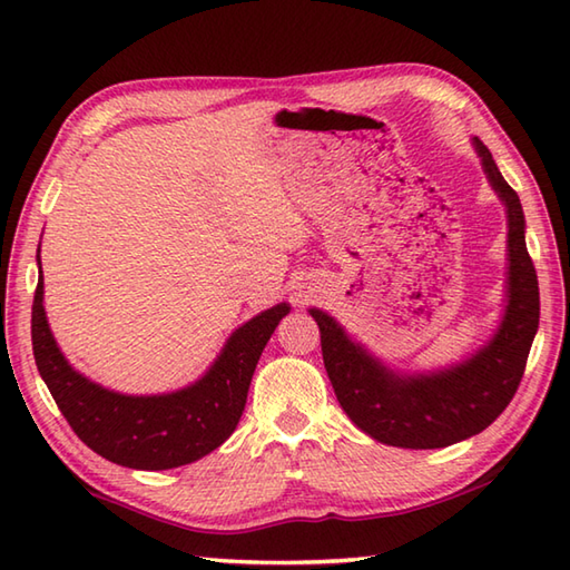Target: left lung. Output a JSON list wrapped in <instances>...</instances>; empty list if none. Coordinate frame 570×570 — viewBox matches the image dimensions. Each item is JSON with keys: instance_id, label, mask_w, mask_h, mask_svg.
<instances>
[{"instance_id": "left-lung-1", "label": "left lung", "mask_w": 570, "mask_h": 570, "mask_svg": "<svg viewBox=\"0 0 570 570\" xmlns=\"http://www.w3.org/2000/svg\"><path fill=\"white\" fill-rule=\"evenodd\" d=\"M472 144L510 220V304L498 335L463 365L399 377L350 341L328 313L311 308L337 402L357 429L386 445L445 448L485 431L512 402L539 328V282L527 252L522 203L485 144L478 137Z\"/></svg>"}]
</instances>
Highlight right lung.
I'll return each instance as SVG.
<instances>
[{"label": "right lung", "instance_id": "add662e5", "mask_svg": "<svg viewBox=\"0 0 570 570\" xmlns=\"http://www.w3.org/2000/svg\"><path fill=\"white\" fill-rule=\"evenodd\" d=\"M286 313V304L259 313L233 333L203 380L161 396L117 394L72 370L48 328L41 276L31 306V343L48 392L85 445L117 465L168 470L208 455L229 439L245 411L262 350Z\"/></svg>", "mask_w": 570, "mask_h": 570}]
</instances>
